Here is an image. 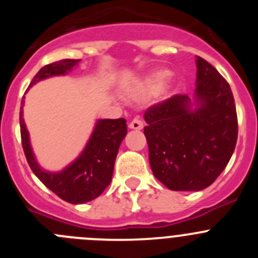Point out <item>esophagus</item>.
Returning <instances> with one entry per match:
<instances>
[{
	"label": "esophagus",
	"instance_id": "obj_1",
	"mask_svg": "<svg viewBox=\"0 0 258 258\" xmlns=\"http://www.w3.org/2000/svg\"><path fill=\"white\" fill-rule=\"evenodd\" d=\"M129 127L133 129V131H141L143 127V122L141 121L140 118H134V120L131 121V124H129Z\"/></svg>",
	"mask_w": 258,
	"mask_h": 258
}]
</instances>
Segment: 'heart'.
Listing matches in <instances>:
<instances>
[{
    "label": "heart",
    "mask_w": 258,
    "mask_h": 258,
    "mask_svg": "<svg viewBox=\"0 0 258 258\" xmlns=\"http://www.w3.org/2000/svg\"><path fill=\"white\" fill-rule=\"evenodd\" d=\"M169 77V72L166 71H156L149 76H146L140 86V93L143 95H155L161 90L164 84Z\"/></svg>",
    "instance_id": "b5f03b06"
}]
</instances>
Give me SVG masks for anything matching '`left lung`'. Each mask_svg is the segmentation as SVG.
<instances>
[{
  "label": "left lung",
  "instance_id": "left-lung-1",
  "mask_svg": "<svg viewBox=\"0 0 258 258\" xmlns=\"http://www.w3.org/2000/svg\"><path fill=\"white\" fill-rule=\"evenodd\" d=\"M194 97L174 95L145 113L154 175L173 191H200L226 168L238 138L232 92L218 71L197 56Z\"/></svg>",
  "mask_w": 258,
  "mask_h": 258
}]
</instances>
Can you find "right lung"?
Returning <instances> with one entry per match:
<instances>
[{"instance_id": "1", "label": "right lung", "mask_w": 258, "mask_h": 258, "mask_svg": "<svg viewBox=\"0 0 258 258\" xmlns=\"http://www.w3.org/2000/svg\"><path fill=\"white\" fill-rule=\"evenodd\" d=\"M80 59H61L41 68L31 86L52 76H64L79 64ZM24 98V97H23ZM20 106V136L27 161L32 172L60 199L71 204H84L98 198L112 181L113 166L118 147L127 133L125 118H101L95 122L93 133L81 154L70 165L59 172H50L41 168L32 150L29 133L23 118Z\"/></svg>"}]
</instances>
